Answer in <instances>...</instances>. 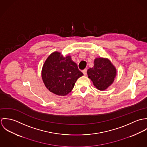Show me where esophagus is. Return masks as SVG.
Masks as SVG:
<instances>
[{
  "instance_id": "1",
  "label": "esophagus",
  "mask_w": 147,
  "mask_h": 147,
  "mask_svg": "<svg viewBox=\"0 0 147 147\" xmlns=\"http://www.w3.org/2000/svg\"><path fill=\"white\" fill-rule=\"evenodd\" d=\"M82 72H83V74H84L85 76L86 75V74H87V70H86V69H84V70L82 71Z\"/></svg>"
}]
</instances>
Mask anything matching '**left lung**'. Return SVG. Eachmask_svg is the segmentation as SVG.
I'll return each mask as SVG.
<instances>
[{"label": "left lung", "mask_w": 147, "mask_h": 147, "mask_svg": "<svg viewBox=\"0 0 147 147\" xmlns=\"http://www.w3.org/2000/svg\"><path fill=\"white\" fill-rule=\"evenodd\" d=\"M87 74L94 85L98 89L104 90L114 82L116 69L107 59L99 58L94 60V67L88 69Z\"/></svg>", "instance_id": "obj_1"}]
</instances>
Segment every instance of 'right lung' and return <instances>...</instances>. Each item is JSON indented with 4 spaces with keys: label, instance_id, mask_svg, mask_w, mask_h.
Returning <instances> with one entry per match:
<instances>
[{
    "label": "right lung",
    "instance_id": "right-lung-1",
    "mask_svg": "<svg viewBox=\"0 0 147 147\" xmlns=\"http://www.w3.org/2000/svg\"><path fill=\"white\" fill-rule=\"evenodd\" d=\"M83 75L70 56L63 57L57 51L47 58L42 68V80L46 87L59 96L71 92L78 79Z\"/></svg>",
    "mask_w": 147,
    "mask_h": 147
}]
</instances>
